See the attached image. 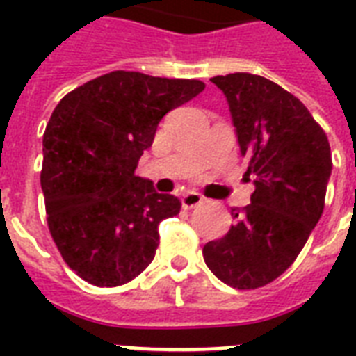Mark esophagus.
<instances>
[{
	"label": "esophagus",
	"instance_id": "1",
	"mask_svg": "<svg viewBox=\"0 0 356 356\" xmlns=\"http://www.w3.org/2000/svg\"><path fill=\"white\" fill-rule=\"evenodd\" d=\"M203 203V195L197 194V192H186L181 197V205L183 209H194V207H200Z\"/></svg>",
	"mask_w": 356,
	"mask_h": 356
}]
</instances>
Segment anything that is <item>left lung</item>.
<instances>
[{"instance_id":"8db88e82","label":"left lung","mask_w":356,"mask_h":356,"mask_svg":"<svg viewBox=\"0 0 356 356\" xmlns=\"http://www.w3.org/2000/svg\"><path fill=\"white\" fill-rule=\"evenodd\" d=\"M211 81L227 97L254 192L233 209L229 233L205 243L203 259L225 284L254 290L293 264L320 222L331 145L309 108L273 81L243 72Z\"/></svg>"}]
</instances>
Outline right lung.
Here are the masks:
<instances>
[{
  "label": "right lung",
  "instance_id": "add662e5",
  "mask_svg": "<svg viewBox=\"0 0 356 356\" xmlns=\"http://www.w3.org/2000/svg\"><path fill=\"white\" fill-rule=\"evenodd\" d=\"M205 83L116 70L58 102L44 133L40 184L64 262L94 286L133 281L159 248V223L181 201L134 175L156 125Z\"/></svg>",
  "mask_w": 356,
  "mask_h": 356
}]
</instances>
